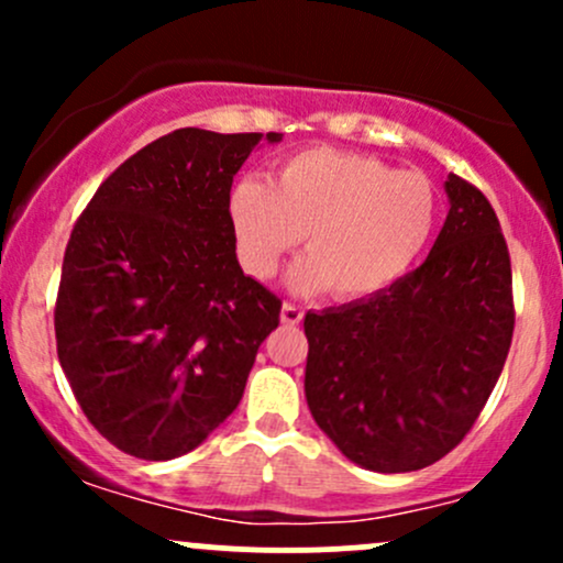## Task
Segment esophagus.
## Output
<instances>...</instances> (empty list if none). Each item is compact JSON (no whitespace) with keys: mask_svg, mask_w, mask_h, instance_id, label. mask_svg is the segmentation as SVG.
<instances>
[{"mask_svg":"<svg viewBox=\"0 0 563 563\" xmlns=\"http://www.w3.org/2000/svg\"><path fill=\"white\" fill-rule=\"evenodd\" d=\"M280 320L286 322V325H299V322L303 320V309L299 307V303L286 301L280 309Z\"/></svg>","mask_w":563,"mask_h":563,"instance_id":"esophagus-1","label":"esophagus"}]
</instances>
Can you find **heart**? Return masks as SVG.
I'll return each instance as SVG.
<instances>
[{
  "label": "heart",
  "mask_w": 563,
  "mask_h": 563,
  "mask_svg": "<svg viewBox=\"0 0 563 563\" xmlns=\"http://www.w3.org/2000/svg\"><path fill=\"white\" fill-rule=\"evenodd\" d=\"M228 211L245 273L267 280L303 238L307 256L290 283L354 301L394 286L416 264L437 224V190L421 172L312 147L280 161L273 183H235Z\"/></svg>",
  "instance_id": "b5f03b06"
}]
</instances>
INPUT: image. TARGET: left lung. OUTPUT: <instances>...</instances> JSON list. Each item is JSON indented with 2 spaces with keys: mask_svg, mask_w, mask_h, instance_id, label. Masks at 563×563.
Returning <instances> with one entry per match:
<instances>
[{
  "mask_svg": "<svg viewBox=\"0 0 563 563\" xmlns=\"http://www.w3.org/2000/svg\"><path fill=\"white\" fill-rule=\"evenodd\" d=\"M450 214L412 273L367 299L307 312L314 421L357 466L402 474L463 442L514 339L510 256L479 187L450 174Z\"/></svg>",
  "mask_w": 563,
  "mask_h": 563,
  "instance_id": "1",
  "label": "left lung"
}]
</instances>
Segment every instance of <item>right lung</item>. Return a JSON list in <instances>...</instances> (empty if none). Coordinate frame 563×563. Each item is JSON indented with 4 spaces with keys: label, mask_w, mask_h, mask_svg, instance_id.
<instances>
[{
    "label": "right lung",
    "mask_w": 563,
    "mask_h": 563,
    "mask_svg": "<svg viewBox=\"0 0 563 563\" xmlns=\"http://www.w3.org/2000/svg\"><path fill=\"white\" fill-rule=\"evenodd\" d=\"M260 140L174 129L126 158L76 219L57 357L84 416L126 455L196 450L241 402L280 322L283 301L238 264L228 211Z\"/></svg>",
    "instance_id": "add662e5"
}]
</instances>
